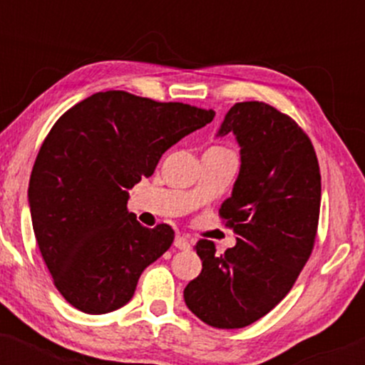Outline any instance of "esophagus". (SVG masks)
I'll return each instance as SVG.
<instances>
[{"label":"esophagus","mask_w":365,"mask_h":365,"mask_svg":"<svg viewBox=\"0 0 365 365\" xmlns=\"http://www.w3.org/2000/svg\"><path fill=\"white\" fill-rule=\"evenodd\" d=\"M190 245H192L190 238L185 237V235H178L177 238H175V247H177V249H180V250L190 249Z\"/></svg>","instance_id":"esophagus-1"}]
</instances>
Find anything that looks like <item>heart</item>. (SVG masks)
I'll list each match as a JSON object with an SVG mask.
<instances>
[{
    "label": "heart",
    "mask_w": 365,
    "mask_h": 365,
    "mask_svg": "<svg viewBox=\"0 0 365 365\" xmlns=\"http://www.w3.org/2000/svg\"><path fill=\"white\" fill-rule=\"evenodd\" d=\"M209 150H228V149H225V148H211Z\"/></svg>",
    "instance_id": "heart-1"
}]
</instances>
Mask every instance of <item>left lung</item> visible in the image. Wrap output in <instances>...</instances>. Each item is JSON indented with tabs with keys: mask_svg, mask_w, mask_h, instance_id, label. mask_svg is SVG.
I'll use <instances>...</instances> for the list:
<instances>
[{
	"mask_svg": "<svg viewBox=\"0 0 365 365\" xmlns=\"http://www.w3.org/2000/svg\"><path fill=\"white\" fill-rule=\"evenodd\" d=\"M240 144V173L220 207L237 245L216 252L199 240L202 271L183 290L187 307L212 328L237 329L273 311L311 257L321 209V171L307 133L262 101L237 103L220 135Z\"/></svg>",
	"mask_w": 365,
	"mask_h": 365,
	"instance_id": "left-lung-1",
	"label": "left lung"
}]
</instances>
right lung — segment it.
<instances>
[{"label":"right lung","mask_w":365,"mask_h":365,"mask_svg":"<svg viewBox=\"0 0 365 365\" xmlns=\"http://www.w3.org/2000/svg\"><path fill=\"white\" fill-rule=\"evenodd\" d=\"M212 118V110L106 91L53 125L32 168L29 204L41 255L70 305L106 314L132 299L175 232L166 223L142 226L128 212V190L154 173L165 150Z\"/></svg>","instance_id":"1"}]
</instances>
